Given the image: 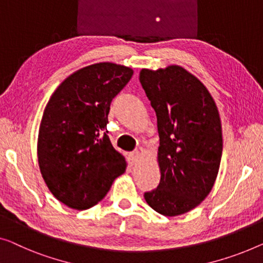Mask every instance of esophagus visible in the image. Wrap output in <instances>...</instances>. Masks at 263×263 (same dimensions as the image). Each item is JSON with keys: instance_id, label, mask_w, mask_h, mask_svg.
<instances>
[{"instance_id": "34e87169", "label": "esophagus", "mask_w": 263, "mask_h": 263, "mask_svg": "<svg viewBox=\"0 0 263 263\" xmlns=\"http://www.w3.org/2000/svg\"><path fill=\"white\" fill-rule=\"evenodd\" d=\"M139 159V152L136 151V152H130L128 154V163L131 164V165H135V164L138 162Z\"/></svg>"}]
</instances>
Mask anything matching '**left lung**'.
Returning a JSON list of instances; mask_svg holds the SVG:
<instances>
[{
  "label": "left lung",
  "instance_id": "8db88e82",
  "mask_svg": "<svg viewBox=\"0 0 263 263\" xmlns=\"http://www.w3.org/2000/svg\"><path fill=\"white\" fill-rule=\"evenodd\" d=\"M157 116L160 182L144 194L164 216L201 204L213 189L221 164L222 126L216 104L204 85L181 66L139 74Z\"/></svg>",
  "mask_w": 263,
  "mask_h": 263
}]
</instances>
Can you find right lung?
Wrapping results in <instances>:
<instances>
[{
    "instance_id": "obj_1",
    "label": "right lung",
    "mask_w": 263,
    "mask_h": 263,
    "mask_svg": "<svg viewBox=\"0 0 263 263\" xmlns=\"http://www.w3.org/2000/svg\"><path fill=\"white\" fill-rule=\"evenodd\" d=\"M133 70L111 62L84 67L61 82L42 116L37 159L58 201L86 210L108 193L126 162L107 136L111 103Z\"/></svg>"
}]
</instances>
